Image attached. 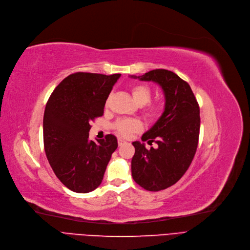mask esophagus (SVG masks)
Here are the masks:
<instances>
[{
	"label": "esophagus",
	"mask_w": 250,
	"mask_h": 250,
	"mask_svg": "<svg viewBox=\"0 0 250 250\" xmlns=\"http://www.w3.org/2000/svg\"><path fill=\"white\" fill-rule=\"evenodd\" d=\"M126 144V141L124 140V139H122V138H119L118 139V145H119V146H124Z\"/></svg>",
	"instance_id": "1"
}]
</instances>
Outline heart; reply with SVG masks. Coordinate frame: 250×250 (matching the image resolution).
Here are the masks:
<instances>
[{"label": "heart", "instance_id": "obj_1", "mask_svg": "<svg viewBox=\"0 0 250 250\" xmlns=\"http://www.w3.org/2000/svg\"><path fill=\"white\" fill-rule=\"evenodd\" d=\"M131 94L134 102L138 105L146 104L151 98L150 88L146 84H136L131 87ZM161 114V106L159 104H149L145 110V115L149 119H156ZM115 128L123 136H128L132 132L140 129V123L133 119H121L116 122Z\"/></svg>", "mask_w": 250, "mask_h": 250}]
</instances>
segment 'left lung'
<instances>
[{
	"label": "left lung",
	"mask_w": 250,
	"mask_h": 250,
	"mask_svg": "<svg viewBox=\"0 0 250 250\" xmlns=\"http://www.w3.org/2000/svg\"><path fill=\"white\" fill-rule=\"evenodd\" d=\"M130 77L157 83L165 96L163 114L141 137L147 144L154 141L158 147L146 149L145 144L134 141L131 161L134 181L148 191H160L179 180L193 160L200 127L199 106L188 83L172 71L156 69Z\"/></svg>",
	"instance_id": "8db88e82"
}]
</instances>
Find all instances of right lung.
<instances>
[{
    "mask_svg": "<svg viewBox=\"0 0 250 250\" xmlns=\"http://www.w3.org/2000/svg\"><path fill=\"white\" fill-rule=\"evenodd\" d=\"M121 74L77 72L66 77L46 103L43 145L51 167L67 188L87 193L100 186L116 136L89 140L90 122L104 115L106 99Z\"/></svg>",
    "mask_w": 250,
    "mask_h": 250,
    "instance_id": "add662e5",
    "label": "right lung"
}]
</instances>
